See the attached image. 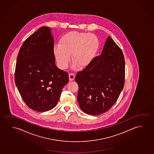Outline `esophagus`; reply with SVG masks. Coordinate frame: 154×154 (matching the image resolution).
<instances>
[{
    "instance_id": "1",
    "label": "esophagus",
    "mask_w": 154,
    "mask_h": 154,
    "mask_svg": "<svg viewBox=\"0 0 154 154\" xmlns=\"http://www.w3.org/2000/svg\"><path fill=\"white\" fill-rule=\"evenodd\" d=\"M75 77V75L73 74H69V79L70 81H72L74 80Z\"/></svg>"
}]
</instances>
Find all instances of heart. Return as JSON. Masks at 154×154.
<instances>
[{"instance_id":"1","label":"heart","mask_w":154,"mask_h":154,"mask_svg":"<svg viewBox=\"0 0 154 154\" xmlns=\"http://www.w3.org/2000/svg\"><path fill=\"white\" fill-rule=\"evenodd\" d=\"M100 47L98 38L93 33L70 32L60 38L59 45L54 48V56L60 69H66L71 60L72 68L88 67L96 57Z\"/></svg>"}]
</instances>
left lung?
Here are the masks:
<instances>
[{
	"mask_svg": "<svg viewBox=\"0 0 154 154\" xmlns=\"http://www.w3.org/2000/svg\"><path fill=\"white\" fill-rule=\"evenodd\" d=\"M125 61L122 50L108 36L100 56L82 71L75 81L79 86L78 104L83 112L97 116L107 111L122 91Z\"/></svg>",
	"mask_w": 154,
	"mask_h": 154,
	"instance_id": "obj_1",
	"label": "left lung"
}]
</instances>
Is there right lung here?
<instances>
[{
	"label": "right lung",
	"mask_w": 154,
	"mask_h": 154,
	"mask_svg": "<svg viewBox=\"0 0 154 154\" xmlns=\"http://www.w3.org/2000/svg\"><path fill=\"white\" fill-rule=\"evenodd\" d=\"M51 29L42 26L25 41L17 58L15 82L29 107L48 111L56 106L68 74L55 63Z\"/></svg>",
	"instance_id": "1"
}]
</instances>
